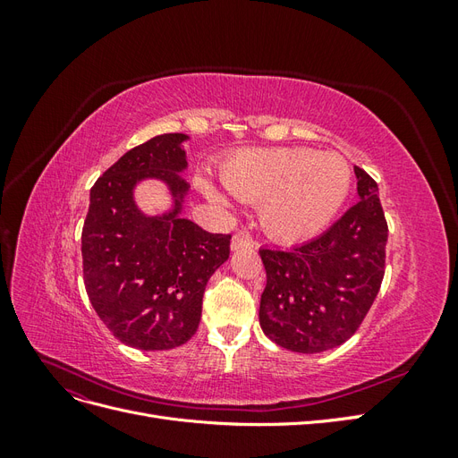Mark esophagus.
I'll use <instances>...</instances> for the list:
<instances>
[{
  "label": "esophagus",
  "instance_id": "34e87169",
  "mask_svg": "<svg viewBox=\"0 0 458 458\" xmlns=\"http://www.w3.org/2000/svg\"><path fill=\"white\" fill-rule=\"evenodd\" d=\"M256 244H254V241L248 237V234H244V233H237L234 234V237L231 239V250L233 252H237V250H252Z\"/></svg>",
  "mask_w": 458,
  "mask_h": 458
}]
</instances>
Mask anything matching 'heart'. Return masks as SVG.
Wrapping results in <instances>:
<instances>
[{
	"label": "heart",
	"mask_w": 458,
	"mask_h": 458,
	"mask_svg": "<svg viewBox=\"0 0 458 458\" xmlns=\"http://www.w3.org/2000/svg\"><path fill=\"white\" fill-rule=\"evenodd\" d=\"M221 182L233 197L259 202V221L269 237L294 244L317 237L332 224L350 195L352 165L338 152L256 148L225 162ZM199 189L212 202H227L208 179H200Z\"/></svg>",
	"instance_id": "heart-1"
}]
</instances>
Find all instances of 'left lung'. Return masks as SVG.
Here are the masks:
<instances>
[{
    "label": "left lung",
    "instance_id": "left-lung-1",
    "mask_svg": "<svg viewBox=\"0 0 458 458\" xmlns=\"http://www.w3.org/2000/svg\"><path fill=\"white\" fill-rule=\"evenodd\" d=\"M353 170L359 200L321 237L290 250H259L267 273L259 325L284 350L338 348L355 335L380 290L387 224L377 182Z\"/></svg>",
    "mask_w": 458,
    "mask_h": 458
}]
</instances>
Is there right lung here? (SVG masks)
Instances as JSON below:
<instances>
[{
  "label": "right lung",
  "instance_id": "right-lung-1",
  "mask_svg": "<svg viewBox=\"0 0 458 458\" xmlns=\"http://www.w3.org/2000/svg\"><path fill=\"white\" fill-rule=\"evenodd\" d=\"M185 133H164L128 150L97 179L81 229L84 284L106 328L135 350H172L195 335L202 296L229 258L231 234L182 217L189 183ZM145 178L169 187L174 206L147 216L132 191Z\"/></svg>",
  "mask_w": 458,
  "mask_h": 458
}]
</instances>
